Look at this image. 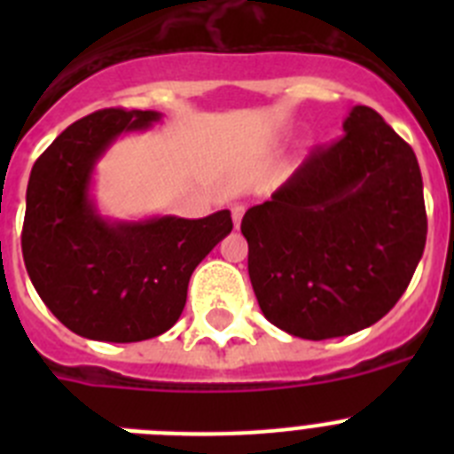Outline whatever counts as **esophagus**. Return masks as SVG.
I'll return each instance as SVG.
<instances>
[{
	"mask_svg": "<svg viewBox=\"0 0 454 454\" xmlns=\"http://www.w3.org/2000/svg\"><path fill=\"white\" fill-rule=\"evenodd\" d=\"M243 214H246V208L240 207V204H236L234 208H231V218H234V224L239 227L240 220H243Z\"/></svg>",
	"mask_w": 454,
	"mask_h": 454,
	"instance_id": "1",
	"label": "esophagus"
}]
</instances>
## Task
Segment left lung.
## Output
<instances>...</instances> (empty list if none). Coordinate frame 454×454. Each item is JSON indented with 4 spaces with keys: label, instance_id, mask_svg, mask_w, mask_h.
Returning a JSON list of instances; mask_svg holds the SVG:
<instances>
[{
    "label": "left lung",
    "instance_id": "obj_1",
    "mask_svg": "<svg viewBox=\"0 0 454 454\" xmlns=\"http://www.w3.org/2000/svg\"><path fill=\"white\" fill-rule=\"evenodd\" d=\"M263 316L291 336L334 339L387 316L411 282L427 218L414 150L368 106L240 223Z\"/></svg>",
    "mask_w": 454,
    "mask_h": 454
}]
</instances>
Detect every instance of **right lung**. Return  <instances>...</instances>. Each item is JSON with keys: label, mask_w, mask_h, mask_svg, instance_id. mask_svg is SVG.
Masks as SVG:
<instances>
[{"label": "right lung", "mask_w": 454, "mask_h": 454, "mask_svg": "<svg viewBox=\"0 0 454 454\" xmlns=\"http://www.w3.org/2000/svg\"><path fill=\"white\" fill-rule=\"evenodd\" d=\"M161 118L104 108L72 122L31 168L24 266L47 309L83 339L136 343L170 330L192 270L234 227L227 208L198 220H115L99 211L92 195L99 159L120 136Z\"/></svg>", "instance_id": "1"}]
</instances>
